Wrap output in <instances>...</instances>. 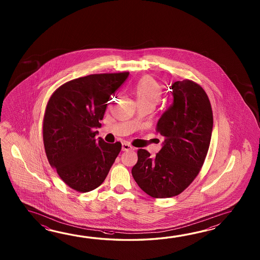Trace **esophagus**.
<instances>
[{
  "instance_id": "1",
  "label": "esophagus",
  "mask_w": 260,
  "mask_h": 260,
  "mask_svg": "<svg viewBox=\"0 0 260 260\" xmlns=\"http://www.w3.org/2000/svg\"><path fill=\"white\" fill-rule=\"evenodd\" d=\"M133 149L132 146L127 142H122V150L126 151V150H131Z\"/></svg>"
}]
</instances>
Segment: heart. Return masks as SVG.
I'll list each match as a JSON object with an SVG mask.
<instances>
[{
    "label": "heart",
    "instance_id": "1",
    "mask_svg": "<svg viewBox=\"0 0 260 260\" xmlns=\"http://www.w3.org/2000/svg\"><path fill=\"white\" fill-rule=\"evenodd\" d=\"M161 87L153 78H142L133 88V94L138 104H151L155 106L161 96Z\"/></svg>",
    "mask_w": 260,
    "mask_h": 260
}]
</instances>
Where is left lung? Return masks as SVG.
<instances>
[{
    "label": "left lung",
    "instance_id": "1",
    "mask_svg": "<svg viewBox=\"0 0 260 260\" xmlns=\"http://www.w3.org/2000/svg\"><path fill=\"white\" fill-rule=\"evenodd\" d=\"M173 103L160 116L156 132L164 138L154 158L138 150L132 176L139 188L154 198L181 193L197 177L213 131V112L205 90L189 80L172 83Z\"/></svg>",
    "mask_w": 260,
    "mask_h": 260
}]
</instances>
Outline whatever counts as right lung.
<instances>
[{"instance_id":"obj_1","label":"right lung","mask_w":260,"mask_h":260,"mask_svg":"<svg viewBox=\"0 0 260 260\" xmlns=\"http://www.w3.org/2000/svg\"><path fill=\"white\" fill-rule=\"evenodd\" d=\"M129 72L92 74L64 83L46 106L44 149L50 166L69 187L88 192L100 187L122 149V144L95 139L111 94Z\"/></svg>"}]
</instances>
